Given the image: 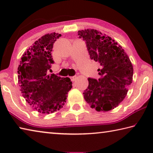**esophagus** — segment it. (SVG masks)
<instances>
[{"label":"esophagus","mask_w":153,"mask_h":153,"mask_svg":"<svg viewBox=\"0 0 153 153\" xmlns=\"http://www.w3.org/2000/svg\"><path fill=\"white\" fill-rule=\"evenodd\" d=\"M70 79H71L72 82H74V81H76V80L77 77L76 76H71V77H70Z\"/></svg>","instance_id":"esophagus-1"}]
</instances>
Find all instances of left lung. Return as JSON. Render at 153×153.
<instances>
[{
  "instance_id": "obj_1",
  "label": "left lung",
  "mask_w": 153,
  "mask_h": 153,
  "mask_svg": "<svg viewBox=\"0 0 153 153\" xmlns=\"http://www.w3.org/2000/svg\"><path fill=\"white\" fill-rule=\"evenodd\" d=\"M78 36L86 41L91 59L100 65L98 71L101 77L88 79L84 99L98 112L112 110L123 101L132 83L134 69L130 59L121 46L100 31L82 30L78 31Z\"/></svg>"
}]
</instances>
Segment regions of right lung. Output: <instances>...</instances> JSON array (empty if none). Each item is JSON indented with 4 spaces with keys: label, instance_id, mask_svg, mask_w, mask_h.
I'll list each match as a JSON object with an SVG mask.
<instances>
[{
    "label": "right lung",
    "instance_id": "1",
    "mask_svg": "<svg viewBox=\"0 0 153 153\" xmlns=\"http://www.w3.org/2000/svg\"><path fill=\"white\" fill-rule=\"evenodd\" d=\"M61 36L58 33L44 35L22 55L18 67V84L22 96L35 110L44 114L63 108L72 82L69 77L47 75L53 63V44Z\"/></svg>",
    "mask_w": 153,
    "mask_h": 153
}]
</instances>
